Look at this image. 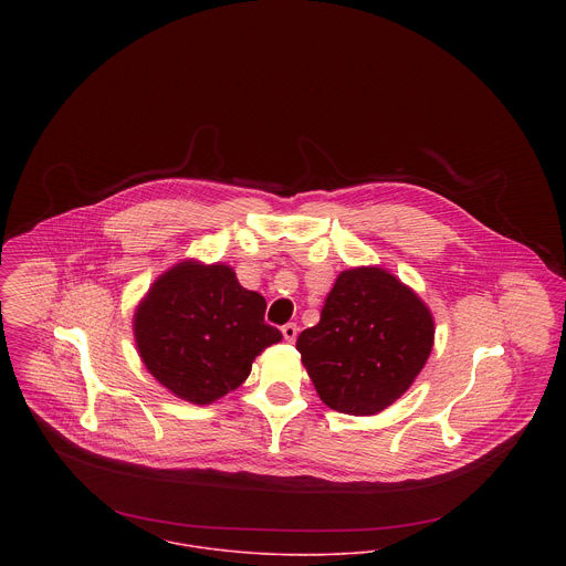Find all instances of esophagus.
<instances>
[{
	"instance_id": "esophagus-1",
	"label": "esophagus",
	"mask_w": 566,
	"mask_h": 566,
	"mask_svg": "<svg viewBox=\"0 0 566 566\" xmlns=\"http://www.w3.org/2000/svg\"><path fill=\"white\" fill-rule=\"evenodd\" d=\"M281 331H283V337H285L287 342H294V339H296V335H298V326L294 323L283 324V328H281Z\"/></svg>"
}]
</instances>
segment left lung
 <instances>
[{"label": "left lung", "instance_id": "obj_1", "mask_svg": "<svg viewBox=\"0 0 566 566\" xmlns=\"http://www.w3.org/2000/svg\"><path fill=\"white\" fill-rule=\"evenodd\" d=\"M433 346V318L422 301L381 268L335 279L321 323L296 348L324 403L368 416L395 403L413 384Z\"/></svg>", "mask_w": 566, "mask_h": 566}]
</instances>
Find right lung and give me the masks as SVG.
Segmentation results:
<instances>
[{
  "mask_svg": "<svg viewBox=\"0 0 566 566\" xmlns=\"http://www.w3.org/2000/svg\"><path fill=\"white\" fill-rule=\"evenodd\" d=\"M265 298L243 290L229 265L178 263L135 314L146 368L189 403H213L240 388L252 359L281 339L263 321Z\"/></svg>",
  "mask_w": 566,
  "mask_h": 566,
  "instance_id": "right-lung-1",
  "label": "right lung"
}]
</instances>
